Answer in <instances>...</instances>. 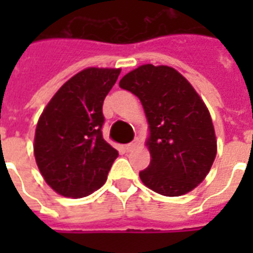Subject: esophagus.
<instances>
[{"instance_id": "esophagus-1", "label": "esophagus", "mask_w": 253, "mask_h": 253, "mask_svg": "<svg viewBox=\"0 0 253 253\" xmlns=\"http://www.w3.org/2000/svg\"><path fill=\"white\" fill-rule=\"evenodd\" d=\"M136 146H138V144H136V142L128 143V144H126V146H125V150H126L127 152H131V151H134L135 148H136Z\"/></svg>"}]
</instances>
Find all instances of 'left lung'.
I'll use <instances>...</instances> for the list:
<instances>
[{
  "mask_svg": "<svg viewBox=\"0 0 253 253\" xmlns=\"http://www.w3.org/2000/svg\"><path fill=\"white\" fill-rule=\"evenodd\" d=\"M140 99L150 125L151 163L139 172L147 188L167 197L193 190L216 155L211 117L194 87L167 65H140L119 81Z\"/></svg>",
  "mask_w": 253,
  "mask_h": 253,
  "instance_id": "8db88e82",
  "label": "left lung"
}]
</instances>
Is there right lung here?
Returning a JSON list of instances; mask_svg holds the SVG:
<instances>
[{"instance_id":"1","label":"right lung","mask_w":253,"mask_h":253,"mask_svg":"<svg viewBox=\"0 0 253 253\" xmlns=\"http://www.w3.org/2000/svg\"><path fill=\"white\" fill-rule=\"evenodd\" d=\"M119 73L111 68L81 71L56 91L38 121L35 160L60 196L81 198L95 192L118 158L102 136V105Z\"/></svg>"}]
</instances>
